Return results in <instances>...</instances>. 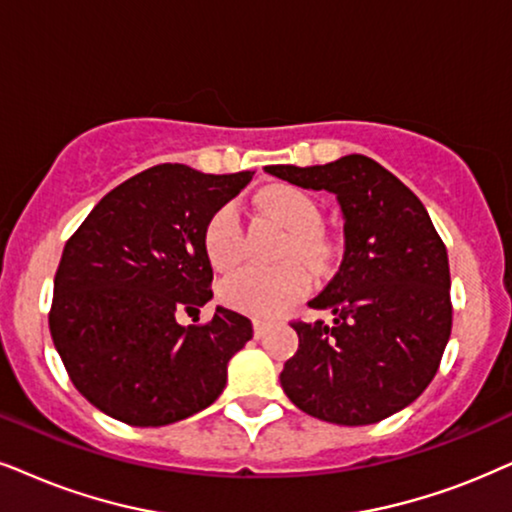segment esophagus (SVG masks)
<instances>
[{
  "label": "esophagus",
  "mask_w": 512,
  "mask_h": 512,
  "mask_svg": "<svg viewBox=\"0 0 512 512\" xmlns=\"http://www.w3.org/2000/svg\"><path fill=\"white\" fill-rule=\"evenodd\" d=\"M267 331H269V323L267 321H260V319L252 321V335H255V340L264 338V333H267Z\"/></svg>",
  "instance_id": "34e87169"
}]
</instances>
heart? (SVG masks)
Listing matches in <instances>:
<instances>
[{"label": "heart", "instance_id": "b5f03b06", "mask_svg": "<svg viewBox=\"0 0 512 512\" xmlns=\"http://www.w3.org/2000/svg\"><path fill=\"white\" fill-rule=\"evenodd\" d=\"M264 215L274 217L283 229L290 231L286 257H297L307 264H321L328 248L319 234L321 210L316 200L297 186L274 184L257 196ZM205 255L219 271L236 267L243 257V224L236 203H226L208 219L203 234ZM309 278L300 267L283 269H241L226 276L219 286V297L226 307L236 312L269 319L281 314L290 304L307 295Z\"/></svg>", "mask_w": 512, "mask_h": 512}]
</instances>
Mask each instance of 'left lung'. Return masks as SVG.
<instances>
[{"label":"left lung","mask_w":512,"mask_h":512,"mask_svg":"<svg viewBox=\"0 0 512 512\" xmlns=\"http://www.w3.org/2000/svg\"><path fill=\"white\" fill-rule=\"evenodd\" d=\"M264 172L333 193L345 236L338 274L309 300L331 309L333 326L293 323L300 347L281 371L283 392L326 423L390 418L432 383L451 335L449 257L428 210L366 155Z\"/></svg>","instance_id":"left-lung-1"}]
</instances>
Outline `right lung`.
Here are the masks:
<instances>
[{
	"label": "right lung",
	"mask_w": 512,
	"mask_h": 512,
	"mask_svg": "<svg viewBox=\"0 0 512 512\" xmlns=\"http://www.w3.org/2000/svg\"><path fill=\"white\" fill-rule=\"evenodd\" d=\"M255 172L155 165L106 193L66 243L49 331L73 385L96 409L160 428L208 409L252 323L217 307L205 326L177 312L212 300L208 219Z\"/></svg>",
	"instance_id": "obj_1"
}]
</instances>
